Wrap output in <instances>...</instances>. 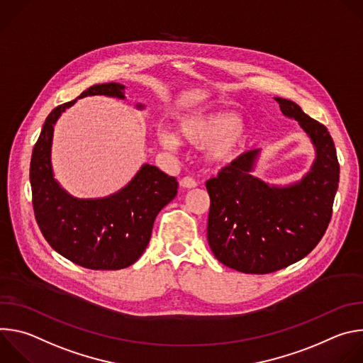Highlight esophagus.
<instances>
[{
    "instance_id": "1",
    "label": "esophagus",
    "mask_w": 363,
    "mask_h": 363,
    "mask_svg": "<svg viewBox=\"0 0 363 363\" xmlns=\"http://www.w3.org/2000/svg\"><path fill=\"white\" fill-rule=\"evenodd\" d=\"M179 185H181V188L191 189V188H195V186H196V181L192 179V178H189V177H185V178H182V179L179 181Z\"/></svg>"
}]
</instances>
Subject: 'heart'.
Listing matches in <instances>:
<instances>
[{
	"label": "heart",
	"mask_w": 363,
	"mask_h": 363,
	"mask_svg": "<svg viewBox=\"0 0 363 363\" xmlns=\"http://www.w3.org/2000/svg\"><path fill=\"white\" fill-rule=\"evenodd\" d=\"M250 126L230 111H203L186 116L178 125V136L169 129L158 130L160 143L169 150L179 146V139L194 147H205L203 158L213 167L233 164L244 152Z\"/></svg>",
	"instance_id": "heart-1"
}]
</instances>
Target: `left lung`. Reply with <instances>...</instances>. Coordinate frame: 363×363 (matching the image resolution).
<instances>
[{
  "instance_id": "left-lung-1",
  "label": "left lung",
  "mask_w": 363,
  "mask_h": 363,
  "mask_svg": "<svg viewBox=\"0 0 363 363\" xmlns=\"http://www.w3.org/2000/svg\"><path fill=\"white\" fill-rule=\"evenodd\" d=\"M284 116L298 122L315 146L310 171L286 186L252 175L260 149H252L206 181L211 205L206 237L224 266L267 274L306 257L325 235L339 184L336 147L326 126L294 101L274 97Z\"/></svg>"
}]
</instances>
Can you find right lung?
I'll return each mask as SVG.
<instances>
[{"instance_id":"1","label":"right lung","mask_w":363,"mask_h":363,"mask_svg":"<svg viewBox=\"0 0 363 363\" xmlns=\"http://www.w3.org/2000/svg\"><path fill=\"white\" fill-rule=\"evenodd\" d=\"M94 94L125 99V86L94 84L79 99ZM76 100L51 111L34 145L30 164L34 216L47 242L67 260L90 270H121L145 251L155 218L175 198L178 182L145 164L125 188L109 196L80 199L67 194L55 179L51 142L57 119Z\"/></svg>"}]
</instances>
